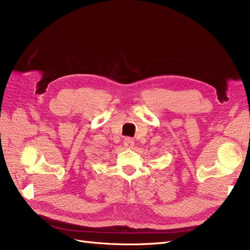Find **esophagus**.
Returning a JSON list of instances; mask_svg holds the SVG:
<instances>
[{
	"label": "esophagus",
	"mask_w": 250,
	"mask_h": 250,
	"mask_svg": "<svg viewBox=\"0 0 250 250\" xmlns=\"http://www.w3.org/2000/svg\"><path fill=\"white\" fill-rule=\"evenodd\" d=\"M124 146L126 148H132L134 146V141L131 138H126L124 140Z\"/></svg>",
	"instance_id": "esophagus-1"
}]
</instances>
